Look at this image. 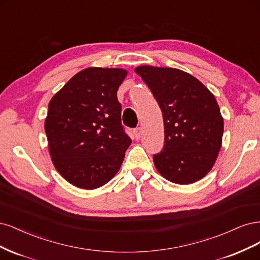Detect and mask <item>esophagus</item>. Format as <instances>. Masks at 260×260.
Returning <instances> with one entry per match:
<instances>
[{
	"label": "esophagus",
	"instance_id": "1",
	"mask_svg": "<svg viewBox=\"0 0 260 260\" xmlns=\"http://www.w3.org/2000/svg\"><path fill=\"white\" fill-rule=\"evenodd\" d=\"M134 136H135V138L138 140L141 136V128L140 127H137L134 129Z\"/></svg>",
	"mask_w": 260,
	"mask_h": 260
}]
</instances>
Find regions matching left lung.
Listing matches in <instances>:
<instances>
[{
    "mask_svg": "<svg viewBox=\"0 0 260 260\" xmlns=\"http://www.w3.org/2000/svg\"><path fill=\"white\" fill-rule=\"evenodd\" d=\"M164 121V148L153 155L165 179L190 185L208 174L222 144L223 119L215 96L193 75L176 68L139 66Z\"/></svg>",
    "mask_w": 260,
    "mask_h": 260,
    "instance_id": "8db88e82",
    "label": "left lung"
}]
</instances>
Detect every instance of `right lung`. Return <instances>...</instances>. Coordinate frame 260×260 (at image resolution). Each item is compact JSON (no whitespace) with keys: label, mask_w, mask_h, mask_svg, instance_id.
Here are the masks:
<instances>
[{"label":"right lung","mask_w":260,"mask_h":260,"mask_svg":"<svg viewBox=\"0 0 260 260\" xmlns=\"http://www.w3.org/2000/svg\"><path fill=\"white\" fill-rule=\"evenodd\" d=\"M127 71L89 67L78 72L48 104L45 133L57 172L71 185L102 187L119 172L132 144L121 124L116 96Z\"/></svg>","instance_id":"add662e5"}]
</instances>
